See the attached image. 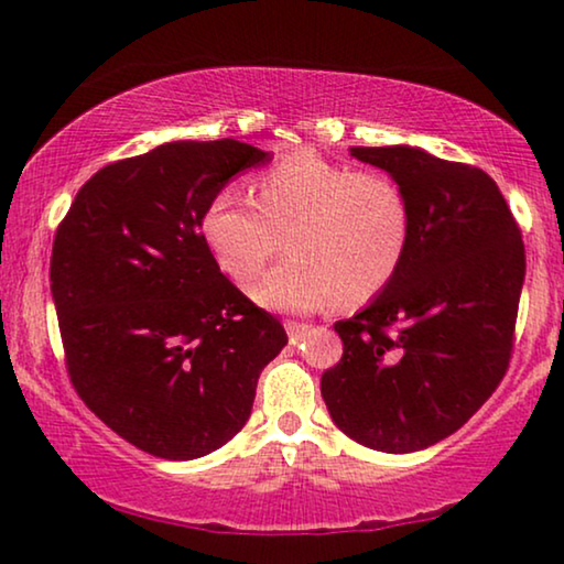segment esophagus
Segmentation results:
<instances>
[{
  "mask_svg": "<svg viewBox=\"0 0 564 564\" xmlns=\"http://www.w3.org/2000/svg\"><path fill=\"white\" fill-rule=\"evenodd\" d=\"M285 332H289L291 344H299L311 332V326L301 324V322H285Z\"/></svg>",
  "mask_w": 564,
  "mask_h": 564,
  "instance_id": "34e87169",
  "label": "esophagus"
}]
</instances>
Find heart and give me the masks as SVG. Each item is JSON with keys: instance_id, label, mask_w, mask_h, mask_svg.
I'll return each mask as SVG.
<instances>
[{"instance_id": "b5f03b06", "label": "heart", "mask_w": 564, "mask_h": 564, "mask_svg": "<svg viewBox=\"0 0 564 564\" xmlns=\"http://www.w3.org/2000/svg\"><path fill=\"white\" fill-rule=\"evenodd\" d=\"M217 189L202 213V240L232 283L248 285L281 248L291 258L253 289L271 311L365 304L398 279L413 242V205L384 172H357L311 149L293 151L253 182Z\"/></svg>"}]
</instances>
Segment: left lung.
I'll return each instance as SVG.
<instances>
[{"mask_svg": "<svg viewBox=\"0 0 564 564\" xmlns=\"http://www.w3.org/2000/svg\"><path fill=\"white\" fill-rule=\"evenodd\" d=\"M349 151L405 187L413 242L398 279L334 324L344 355L322 375V398L351 441L423 451L456 433L507 375L522 230L484 170L413 147Z\"/></svg>", "mask_w": 564, "mask_h": 564, "instance_id": "1", "label": "left lung"}]
</instances>
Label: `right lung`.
I'll list each match as a JSON object with an SVG mask.
<instances>
[{"label": "right lung", "instance_id": "right-lung-1", "mask_svg": "<svg viewBox=\"0 0 564 564\" xmlns=\"http://www.w3.org/2000/svg\"><path fill=\"white\" fill-rule=\"evenodd\" d=\"M271 162L235 139L170 141L96 172L50 258L75 392L137 448L192 460L248 423L281 322L225 279L202 213L235 174Z\"/></svg>", "mask_w": 564, "mask_h": 564}]
</instances>
